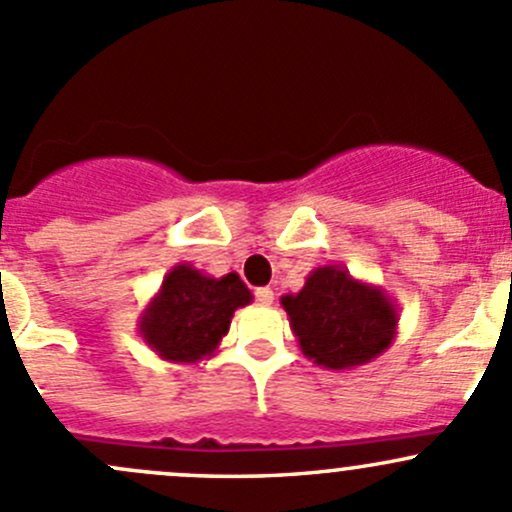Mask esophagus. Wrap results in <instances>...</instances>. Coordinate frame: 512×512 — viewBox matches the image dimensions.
I'll return each mask as SVG.
<instances>
[{"label": "esophagus", "instance_id": "34e87169", "mask_svg": "<svg viewBox=\"0 0 512 512\" xmlns=\"http://www.w3.org/2000/svg\"><path fill=\"white\" fill-rule=\"evenodd\" d=\"M255 297H257V301H260V304L270 306L274 301V292L270 287H260V289H255Z\"/></svg>", "mask_w": 512, "mask_h": 512}]
</instances>
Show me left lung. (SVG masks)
Returning <instances> with one entry per match:
<instances>
[{"mask_svg":"<svg viewBox=\"0 0 512 512\" xmlns=\"http://www.w3.org/2000/svg\"><path fill=\"white\" fill-rule=\"evenodd\" d=\"M282 301L301 353L328 370H353L392 346L397 301L341 265L316 267L297 294Z\"/></svg>","mask_w":512,"mask_h":512,"instance_id":"left-lung-1","label":"left lung"}]
</instances>
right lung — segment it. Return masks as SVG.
Masks as SVG:
<instances>
[{"instance_id": "obj_1", "label": "right lung", "mask_w": 512, "mask_h": 512, "mask_svg": "<svg viewBox=\"0 0 512 512\" xmlns=\"http://www.w3.org/2000/svg\"><path fill=\"white\" fill-rule=\"evenodd\" d=\"M250 301L252 292L240 274L211 277L179 262L139 314V336L161 360L201 363L218 353L233 314Z\"/></svg>"}]
</instances>
